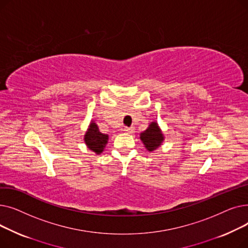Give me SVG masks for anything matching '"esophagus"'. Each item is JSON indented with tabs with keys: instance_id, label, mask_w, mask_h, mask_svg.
<instances>
[{
	"instance_id": "1",
	"label": "esophagus",
	"mask_w": 248,
	"mask_h": 248,
	"mask_svg": "<svg viewBox=\"0 0 248 248\" xmlns=\"http://www.w3.org/2000/svg\"><path fill=\"white\" fill-rule=\"evenodd\" d=\"M124 131L126 134H134V133H135V127H134V126H129V127L125 126V127L124 128Z\"/></svg>"
}]
</instances>
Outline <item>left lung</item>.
I'll list each match as a JSON object with an SVG mask.
<instances>
[{
    "label": "left lung",
    "mask_w": 248,
    "mask_h": 248,
    "mask_svg": "<svg viewBox=\"0 0 248 248\" xmlns=\"http://www.w3.org/2000/svg\"><path fill=\"white\" fill-rule=\"evenodd\" d=\"M140 139L150 153L159 149L165 140V136L157 122H152L145 132L140 134Z\"/></svg>",
    "instance_id": "left-lung-1"
}]
</instances>
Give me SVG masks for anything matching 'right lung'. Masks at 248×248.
<instances>
[{
    "label": "right lung",
    "instance_id": "right-lung-1",
    "mask_svg": "<svg viewBox=\"0 0 248 248\" xmlns=\"http://www.w3.org/2000/svg\"><path fill=\"white\" fill-rule=\"evenodd\" d=\"M83 140L86 147L89 150H91L96 155H100L108 144V135L99 132L97 124L94 123V121H91L83 137Z\"/></svg>",
    "mask_w": 248,
    "mask_h": 248
}]
</instances>
